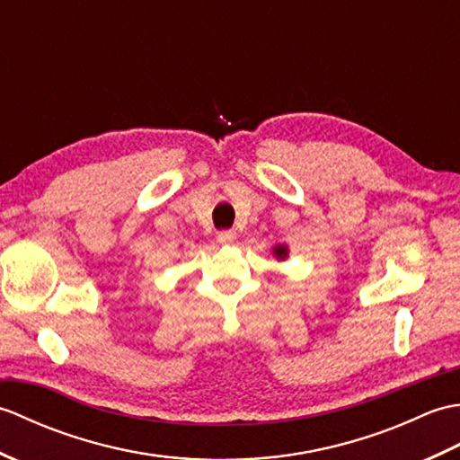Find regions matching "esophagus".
Instances as JSON below:
<instances>
[{"label":"esophagus","instance_id":"34e87169","mask_svg":"<svg viewBox=\"0 0 460 460\" xmlns=\"http://www.w3.org/2000/svg\"><path fill=\"white\" fill-rule=\"evenodd\" d=\"M237 239V233L235 231H219L217 233V241L221 245H231V243H235Z\"/></svg>","mask_w":460,"mask_h":460}]
</instances>
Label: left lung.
<instances>
[{
  "mask_svg": "<svg viewBox=\"0 0 460 460\" xmlns=\"http://www.w3.org/2000/svg\"><path fill=\"white\" fill-rule=\"evenodd\" d=\"M270 252H272V257H275L277 261H287L290 249H288V245H285V243H279V245L272 247Z\"/></svg>",
  "mask_w": 460,
  "mask_h": 460,
  "instance_id": "8db88e82",
  "label": "left lung"
}]
</instances>
